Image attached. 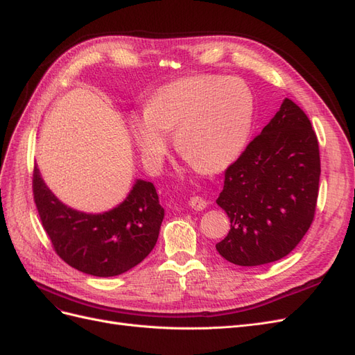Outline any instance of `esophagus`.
<instances>
[{
    "label": "esophagus",
    "instance_id": "34e87169",
    "mask_svg": "<svg viewBox=\"0 0 355 355\" xmlns=\"http://www.w3.org/2000/svg\"><path fill=\"white\" fill-rule=\"evenodd\" d=\"M188 204H189V207H192L194 210H204L207 207V201L204 200V198H201V197H191L189 198V201H188Z\"/></svg>",
    "mask_w": 355,
    "mask_h": 355
}]
</instances>
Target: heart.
<instances>
[{
  "label": "heart",
  "mask_w": 355,
  "mask_h": 355,
  "mask_svg": "<svg viewBox=\"0 0 355 355\" xmlns=\"http://www.w3.org/2000/svg\"><path fill=\"white\" fill-rule=\"evenodd\" d=\"M253 115L252 94L237 80L191 77L158 89L132 132L145 157L157 159L176 130L178 153L196 168L216 173L243 151Z\"/></svg>",
  "instance_id": "heart-1"
}]
</instances>
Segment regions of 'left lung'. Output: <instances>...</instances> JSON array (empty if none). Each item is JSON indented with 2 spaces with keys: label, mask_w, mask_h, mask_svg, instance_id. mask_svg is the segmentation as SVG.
Segmentation results:
<instances>
[{
  "label": "left lung",
  "mask_w": 355,
  "mask_h": 355,
  "mask_svg": "<svg viewBox=\"0 0 355 355\" xmlns=\"http://www.w3.org/2000/svg\"><path fill=\"white\" fill-rule=\"evenodd\" d=\"M318 141L290 99L225 170L216 200L231 230L216 244L228 262L257 266L292 252L314 220L320 182Z\"/></svg>",
  "instance_id": "1"
}]
</instances>
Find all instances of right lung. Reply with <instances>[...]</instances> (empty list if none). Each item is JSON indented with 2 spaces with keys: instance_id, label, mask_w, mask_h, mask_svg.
<instances>
[{
  "instance_id": "obj_1",
  "label": "right lung",
  "mask_w": 355,
  "mask_h": 355,
  "mask_svg": "<svg viewBox=\"0 0 355 355\" xmlns=\"http://www.w3.org/2000/svg\"><path fill=\"white\" fill-rule=\"evenodd\" d=\"M32 189L53 249L75 270L94 277L120 275L154 249L164 209L151 182L137 179L121 204L98 214L73 210L59 201L37 164Z\"/></svg>"
}]
</instances>
